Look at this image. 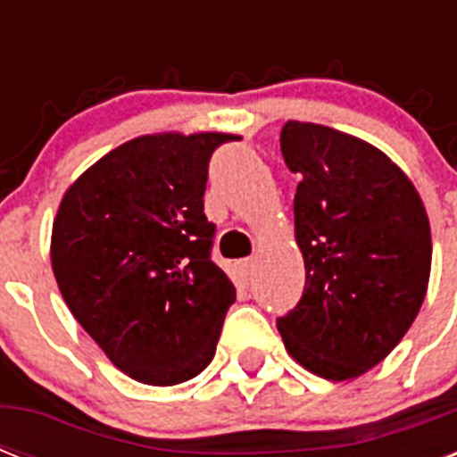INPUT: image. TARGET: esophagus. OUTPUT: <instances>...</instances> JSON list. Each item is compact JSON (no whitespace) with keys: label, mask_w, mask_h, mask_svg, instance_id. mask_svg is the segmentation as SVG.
<instances>
[{"label":"esophagus","mask_w":457,"mask_h":457,"mask_svg":"<svg viewBox=\"0 0 457 457\" xmlns=\"http://www.w3.org/2000/svg\"><path fill=\"white\" fill-rule=\"evenodd\" d=\"M239 268H242L244 278L251 279V275H253V270H256V258H246V261L239 263Z\"/></svg>","instance_id":"obj_1"}]
</instances>
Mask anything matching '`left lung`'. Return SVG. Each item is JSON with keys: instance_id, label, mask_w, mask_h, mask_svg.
<instances>
[{"instance_id": "left-lung-1", "label": "left lung", "mask_w": 457, "mask_h": 457, "mask_svg": "<svg viewBox=\"0 0 457 457\" xmlns=\"http://www.w3.org/2000/svg\"><path fill=\"white\" fill-rule=\"evenodd\" d=\"M279 146L301 175L294 235L305 287L278 329L308 372L355 379L396 348L422 308L432 270L425 204L411 178L365 139L287 120Z\"/></svg>"}]
</instances>
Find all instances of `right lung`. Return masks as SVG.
<instances>
[{
    "mask_svg": "<svg viewBox=\"0 0 457 457\" xmlns=\"http://www.w3.org/2000/svg\"><path fill=\"white\" fill-rule=\"evenodd\" d=\"M225 132L142 135L89 165L59 204L52 270L85 332L125 375L187 382L213 361L235 285L211 261L204 213Z\"/></svg>",
    "mask_w": 457,
    "mask_h": 457,
    "instance_id": "1",
    "label": "right lung"
}]
</instances>
